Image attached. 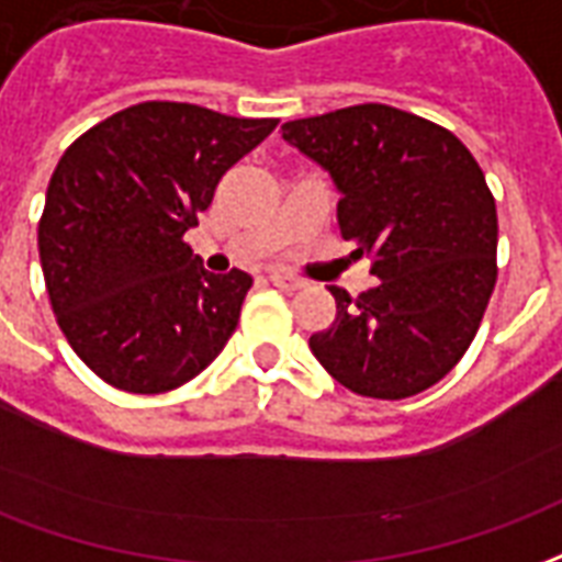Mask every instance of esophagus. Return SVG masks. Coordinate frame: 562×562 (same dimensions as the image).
Returning a JSON list of instances; mask_svg holds the SVG:
<instances>
[{"instance_id": "34e87169", "label": "esophagus", "mask_w": 562, "mask_h": 562, "mask_svg": "<svg viewBox=\"0 0 562 562\" xmlns=\"http://www.w3.org/2000/svg\"><path fill=\"white\" fill-rule=\"evenodd\" d=\"M277 289H285V292H297V289H303V280L301 277H292V273H282V270H270L268 277Z\"/></svg>"}]
</instances>
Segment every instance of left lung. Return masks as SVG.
<instances>
[{"label":"left lung","mask_w":562,"mask_h":562,"mask_svg":"<svg viewBox=\"0 0 562 562\" xmlns=\"http://www.w3.org/2000/svg\"><path fill=\"white\" fill-rule=\"evenodd\" d=\"M282 139L334 178L336 220L378 285H330L336 318L315 360L357 396H417L459 363L497 282V207L456 133L386 103L282 124Z\"/></svg>","instance_id":"left-lung-1"}]
</instances>
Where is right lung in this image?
<instances>
[{
	"mask_svg": "<svg viewBox=\"0 0 562 562\" xmlns=\"http://www.w3.org/2000/svg\"><path fill=\"white\" fill-rule=\"evenodd\" d=\"M273 127L145 101L61 154L37 223L41 270L61 334L106 384L166 393L226 348L252 277L207 273L184 232Z\"/></svg>",
	"mask_w": 562,
	"mask_h": 562,
	"instance_id": "add662e5",
	"label": "right lung"
}]
</instances>
